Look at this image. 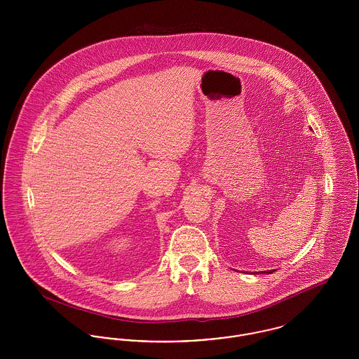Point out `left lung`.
<instances>
[{
  "instance_id": "1",
  "label": "left lung",
  "mask_w": 359,
  "mask_h": 359,
  "mask_svg": "<svg viewBox=\"0 0 359 359\" xmlns=\"http://www.w3.org/2000/svg\"><path fill=\"white\" fill-rule=\"evenodd\" d=\"M266 273H273V271H268V272H266Z\"/></svg>"
}]
</instances>
